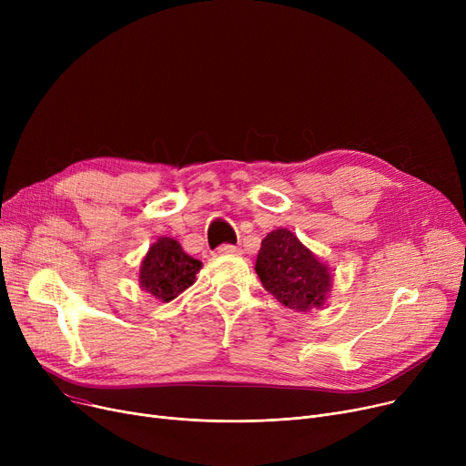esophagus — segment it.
I'll list each match as a JSON object with an SVG mask.
<instances>
[{
    "label": "esophagus",
    "mask_w": 466,
    "mask_h": 466,
    "mask_svg": "<svg viewBox=\"0 0 466 466\" xmlns=\"http://www.w3.org/2000/svg\"><path fill=\"white\" fill-rule=\"evenodd\" d=\"M218 255H239L241 249L238 246H230V243H223L218 249Z\"/></svg>",
    "instance_id": "esophagus-1"
}]
</instances>
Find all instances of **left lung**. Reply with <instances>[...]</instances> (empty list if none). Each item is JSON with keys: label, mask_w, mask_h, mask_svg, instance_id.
I'll list each match as a JSON object with an SVG mask.
<instances>
[{"label": "left lung", "mask_w": 466, "mask_h": 466, "mask_svg": "<svg viewBox=\"0 0 466 466\" xmlns=\"http://www.w3.org/2000/svg\"><path fill=\"white\" fill-rule=\"evenodd\" d=\"M255 270L276 300L297 311L323 308L332 287L329 266L287 228L262 239Z\"/></svg>", "instance_id": "8db88e82"}]
</instances>
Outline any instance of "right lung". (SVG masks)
Listing matches in <instances>:
<instances>
[{
  "label": "right lung",
  "mask_w": 466,
  "mask_h": 466,
  "mask_svg": "<svg viewBox=\"0 0 466 466\" xmlns=\"http://www.w3.org/2000/svg\"><path fill=\"white\" fill-rule=\"evenodd\" d=\"M202 262L192 258L174 238H158L139 266V285L162 302L174 300L188 289Z\"/></svg>",
  "instance_id": "right-lung-1"
}]
</instances>
